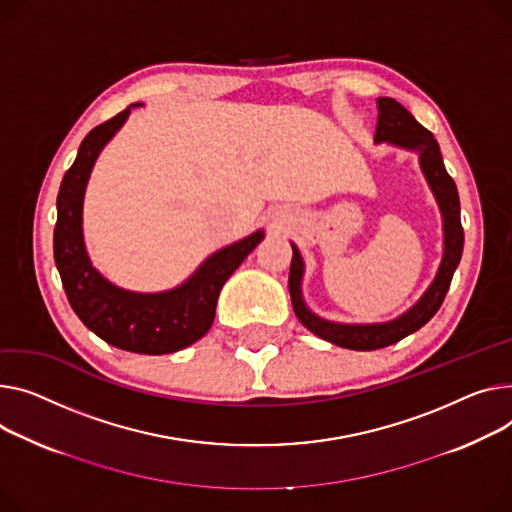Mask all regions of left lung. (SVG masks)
<instances>
[{"label":"left lung","mask_w":512,"mask_h":512,"mask_svg":"<svg viewBox=\"0 0 512 512\" xmlns=\"http://www.w3.org/2000/svg\"><path fill=\"white\" fill-rule=\"evenodd\" d=\"M374 142H389L405 150L420 152V166L424 170V177L438 201L442 220H445V255H442L434 282L405 315H401L395 321L379 323V325H342V323L325 321L313 315L304 306L302 294H300V280H302L304 267H302V257L298 249L292 245L288 288H290V298H292V306L298 321L306 329L325 339V342H331L339 348L360 350V352L387 348L391 344H397L399 339L418 331L420 327H424L436 315L442 300H445L463 253L459 193H457L455 181L447 173L445 164H442L440 148L434 140V135L426 127H422L414 119V115L403 105H399L395 98L383 96L379 98V123H377V133H374Z\"/></svg>","instance_id":"left-lung-1"}]
</instances>
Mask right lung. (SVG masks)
Returning a JSON list of instances; mask_svg holds the SVG:
<instances>
[{
	"mask_svg": "<svg viewBox=\"0 0 512 512\" xmlns=\"http://www.w3.org/2000/svg\"><path fill=\"white\" fill-rule=\"evenodd\" d=\"M127 115L129 109L96 125L82 140L74 164L63 175L57 193L53 255L65 296L90 331L119 350L160 356L183 350L208 333L224 282L263 241V232L257 230L214 253L175 290L138 294L102 278L84 249L82 199L98 152L125 123Z\"/></svg>",
	"mask_w": 512,
	"mask_h": 512,
	"instance_id": "1",
	"label": "right lung"
}]
</instances>
